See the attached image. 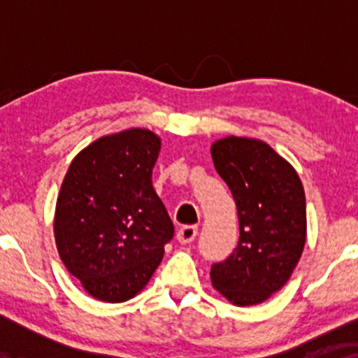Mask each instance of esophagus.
<instances>
[{
  "label": "esophagus",
  "instance_id": "34e87169",
  "mask_svg": "<svg viewBox=\"0 0 358 358\" xmlns=\"http://www.w3.org/2000/svg\"><path fill=\"white\" fill-rule=\"evenodd\" d=\"M196 234H199V229H196V225H185L176 234V239L178 242H182V244H190V242L195 239Z\"/></svg>",
  "mask_w": 358,
  "mask_h": 358
}]
</instances>
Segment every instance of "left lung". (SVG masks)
Segmentation results:
<instances>
[{"label": "left lung", "mask_w": 358, "mask_h": 358, "mask_svg": "<svg viewBox=\"0 0 358 358\" xmlns=\"http://www.w3.org/2000/svg\"><path fill=\"white\" fill-rule=\"evenodd\" d=\"M210 153L236 200L241 231L231 256L212 264V285L234 305H257L286 285L301 257L305 190L294 168L264 141L229 136Z\"/></svg>", "instance_id": "1"}]
</instances>
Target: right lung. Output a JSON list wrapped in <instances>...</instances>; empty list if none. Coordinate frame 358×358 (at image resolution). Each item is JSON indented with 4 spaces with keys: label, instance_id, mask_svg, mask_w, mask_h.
I'll return each mask as SVG.
<instances>
[{
    "label": "right lung",
    "instance_id": "add662e5",
    "mask_svg": "<svg viewBox=\"0 0 358 358\" xmlns=\"http://www.w3.org/2000/svg\"><path fill=\"white\" fill-rule=\"evenodd\" d=\"M162 141L148 129L102 136L73 158L57 199V249L92 298L122 303L148 285L175 227L151 173Z\"/></svg>",
    "mask_w": 358,
    "mask_h": 358
}]
</instances>
